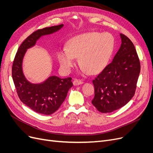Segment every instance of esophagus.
Here are the masks:
<instances>
[{
  "instance_id": "esophagus-1",
  "label": "esophagus",
  "mask_w": 153,
  "mask_h": 153,
  "mask_svg": "<svg viewBox=\"0 0 153 153\" xmlns=\"http://www.w3.org/2000/svg\"><path fill=\"white\" fill-rule=\"evenodd\" d=\"M82 84H84V82H83L81 80H79V79H75L73 81V85H75V86L81 85Z\"/></svg>"
}]
</instances>
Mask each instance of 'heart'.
<instances>
[{
  "label": "heart",
  "instance_id": "heart-1",
  "mask_svg": "<svg viewBox=\"0 0 153 153\" xmlns=\"http://www.w3.org/2000/svg\"><path fill=\"white\" fill-rule=\"evenodd\" d=\"M115 46L114 36L109 33L91 32L74 37L68 43V48H61L57 59L61 68L71 71L79 57L80 66L89 73L101 71L107 65Z\"/></svg>",
  "mask_w": 153,
  "mask_h": 153
}]
</instances>
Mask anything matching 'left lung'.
Returning <instances> with one entry per match:
<instances>
[{
	"mask_svg": "<svg viewBox=\"0 0 153 153\" xmlns=\"http://www.w3.org/2000/svg\"><path fill=\"white\" fill-rule=\"evenodd\" d=\"M121 45L113 61L92 80V103L100 112L109 113L126 105L135 94L140 63L135 46L121 34Z\"/></svg>",
	"mask_w": 153,
	"mask_h": 153,
	"instance_id": "1",
	"label": "left lung"
}]
</instances>
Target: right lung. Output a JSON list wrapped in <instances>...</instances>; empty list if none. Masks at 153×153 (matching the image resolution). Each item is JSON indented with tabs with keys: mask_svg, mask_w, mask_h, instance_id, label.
I'll use <instances>...</instances> for the list:
<instances>
[{
	"mask_svg": "<svg viewBox=\"0 0 153 153\" xmlns=\"http://www.w3.org/2000/svg\"><path fill=\"white\" fill-rule=\"evenodd\" d=\"M63 26L61 24L46 27L34 32L23 41L13 61L12 77L18 97L23 103L41 114H52L59 108L69 89L73 85L71 78L51 76L41 84H32L27 80L23 72V59L27 50L34 47L41 36L56 32Z\"/></svg>",
	"mask_w": 153,
	"mask_h": 153,
	"instance_id": "right-lung-1",
	"label": "right lung"
}]
</instances>
